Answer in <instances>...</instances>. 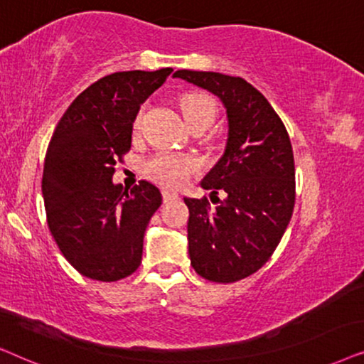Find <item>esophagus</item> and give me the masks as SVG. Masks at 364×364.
<instances>
[{"instance_id": "1", "label": "esophagus", "mask_w": 364, "mask_h": 364, "mask_svg": "<svg viewBox=\"0 0 364 364\" xmlns=\"http://www.w3.org/2000/svg\"><path fill=\"white\" fill-rule=\"evenodd\" d=\"M163 200H164V203H169V201H174V200H178V193L164 190V191H163Z\"/></svg>"}]
</instances>
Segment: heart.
Returning <instances> with one entry per match:
<instances>
[{"instance_id":"1","label":"heart","mask_w":364,"mask_h":364,"mask_svg":"<svg viewBox=\"0 0 364 364\" xmlns=\"http://www.w3.org/2000/svg\"><path fill=\"white\" fill-rule=\"evenodd\" d=\"M183 118L188 126L206 123L211 124L216 116V103L210 95L201 93V91H193L186 93L179 101ZM144 109H141L134 119V132L141 128ZM198 169V161L195 158L183 156L176 153H159L156 156L149 158L144 163V171L151 176L154 181L161 183L164 186H179L186 181L191 173Z\"/></svg>"}]
</instances>
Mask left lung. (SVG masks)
<instances>
[{"instance_id":"8db88e82","label":"left lung","mask_w":364,"mask_h":364,"mask_svg":"<svg viewBox=\"0 0 364 364\" xmlns=\"http://www.w3.org/2000/svg\"><path fill=\"white\" fill-rule=\"evenodd\" d=\"M220 98L226 109L225 153L201 179L206 198H185L190 210L188 251L205 279L235 283L263 266L279 245L294 208V159L283 121L243 77L178 70ZM218 191L225 193L220 200Z\"/></svg>"}]
</instances>
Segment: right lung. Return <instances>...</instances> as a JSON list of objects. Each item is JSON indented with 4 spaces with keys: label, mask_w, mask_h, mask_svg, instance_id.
Segmentation results:
<instances>
[{
    "label": "right lung",
    "mask_w": 364,
    "mask_h": 364,
    "mask_svg": "<svg viewBox=\"0 0 364 364\" xmlns=\"http://www.w3.org/2000/svg\"><path fill=\"white\" fill-rule=\"evenodd\" d=\"M113 73L86 88L53 133L43 169L48 226L70 264L86 278L118 281L138 269L143 238L161 193L149 181L114 185L116 159L132 148L141 105L171 75Z\"/></svg>",
    "instance_id": "right-lung-1"
}]
</instances>
